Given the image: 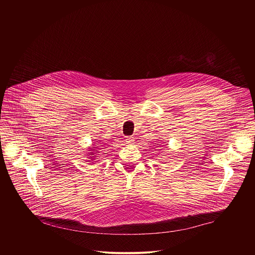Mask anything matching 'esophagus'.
I'll return each mask as SVG.
<instances>
[{"label":"esophagus","instance_id":"esophagus-1","mask_svg":"<svg viewBox=\"0 0 255 255\" xmlns=\"http://www.w3.org/2000/svg\"><path fill=\"white\" fill-rule=\"evenodd\" d=\"M132 141H133V137L132 136H127L126 137L127 144H130V143H132Z\"/></svg>","mask_w":255,"mask_h":255}]
</instances>
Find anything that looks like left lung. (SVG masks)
Instances as JSON below:
<instances>
[{
  "mask_svg": "<svg viewBox=\"0 0 255 255\" xmlns=\"http://www.w3.org/2000/svg\"><path fill=\"white\" fill-rule=\"evenodd\" d=\"M159 145H160V144H159Z\"/></svg>",
  "mask_w": 255,
  "mask_h": 255,
  "instance_id": "left-lung-1",
  "label": "left lung"
}]
</instances>
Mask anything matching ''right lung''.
<instances>
[{
  "label": "right lung",
  "mask_w": 255,
  "mask_h": 255,
  "mask_svg": "<svg viewBox=\"0 0 255 255\" xmlns=\"http://www.w3.org/2000/svg\"><path fill=\"white\" fill-rule=\"evenodd\" d=\"M100 147H102V146L100 145ZM100 150H102V148H99V147H98V148H97V149H95V150H93V149H92V150H90V151H92V152H90V153H89V154H90V155H94V156H92V157H90V158H94V157H95V156H96V154H98V153H99V151H100ZM93 150H97L98 152H93Z\"/></svg>",
  "instance_id": "1"
}]
</instances>
